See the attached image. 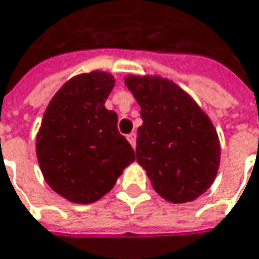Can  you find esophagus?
I'll return each mask as SVG.
<instances>
[{
    "instance_id": "obj_1",
    "label": "esophagus",
    "mask_w": 259,
    "mask_h": 259,
    "mask_svg": "<svg viewBox=\"0 0 259 259\" xmlns=\"http://www.w3.org/2000/svg\"><path fill=\"white\" fill-rule=\"evenodd\" d=\"M127 141H129V143L133 148L136 146V133L135 132H132L130 135H127Z\"/></svg>"
}]
</instances>
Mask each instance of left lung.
Wrapping results in <instances>:
<instances>
[{"instance_id":"1","label":"left lung","mask_w":259,"mask_h":259,"mask_svg":"<svg viewBox=\"0 0 259 259\" xmlns=\"http://www.w3.org/2000/svg\"><path fill=\"white\" fill-rule=\"evenodd\" d=\"M141 106L136 159L155 191L171 203L193 201L213 184L220 162L218 133L194 100L172 81L129 76Z\"/></svg>"}]
</instances>
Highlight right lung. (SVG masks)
I'll return each instance as SVG.
<instances>
[{
	"mask_svg": "<svg viewBox=\"0 0 259 259\" xmlns=\"http://www.w3.org/2000/svg\"><path fill=\"white\" fill-rule=\"evenodd\" d=\"M114 79L91 72L69 79L52 98L41 120L36 152L53 191L88 204L114 187L135 151L118 133L117 114L104 107Z\"/></svg>",
	"mask_w": 259,
	"mask_h": 259,
	"instance_id": "1",
	"label": "right lung"
}]
</instances>
